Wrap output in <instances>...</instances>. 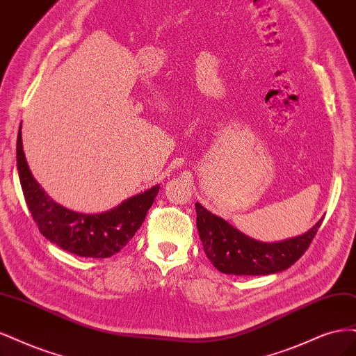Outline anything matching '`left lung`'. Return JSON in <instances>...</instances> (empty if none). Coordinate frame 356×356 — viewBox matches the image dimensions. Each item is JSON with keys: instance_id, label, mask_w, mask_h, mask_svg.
Here are the masks:
<instances>
[{"instance_id": "obj_1", "label": "left lung", "mask_w": 356, "mask_h": 356, "mask_svg": "<svg viewBox=\"0 0 356 356\" xmlns=\"http://www.w3.org/2000/svg\"><path fill=\"white\" fill-rule=\"evenodd\" d=\"M195 210L205 256L217 270L227 275H270L289 269L305 254L324 220H318L303 235L278 243H261L239 232L200 202L195 204Z\"/></svg>"}]
</instances>
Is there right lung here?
I'll return each instance as SVG.
<instances>
[{"mask_svg": "<svg viewBox=\"0 0 356 356\" xmlns=\"http://www.w3.org/2000/svg\"><path fill=\"white\" fill-rule=\"evenodd\" d=\"M20 129L16 145L19 179L28 209L40 232L50 243L81 257L105 259L121 251L142 226L159 186L155 185L134 195L105 213L84 214L67 210L53 201L33 179L22 146Z\"/></svg>", "mask_w": 356, "mask_h": 356, "instance_id": "1", "label": "right lung"}]
</instances>
